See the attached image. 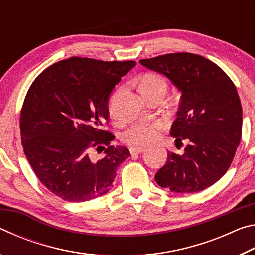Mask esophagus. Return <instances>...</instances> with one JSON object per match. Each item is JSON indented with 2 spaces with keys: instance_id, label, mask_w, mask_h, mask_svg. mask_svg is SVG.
Wrapping results in <instances>:
<instances>
[{
  "instance_id": "1",
  "label": "esophagus",
  "mask_w": 255,
  "mask_h": 255,
  "mask_svg": "<svg viewBox=\"0 0 255 255\" xmlns=\"http://www.w3.org/2000/svg\"><path fill=\"white\" fill-rule=\"evenodd\" d=\"M146 150L145 147H131L130 148V154L131 155H136V154H141Z\"/></svg>"
}]
</instances>
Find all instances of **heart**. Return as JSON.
<instances>
[{"label": "heart", "instance_id": "obj_1", "mask_svg": "<svg viewBox=\"0 0 255 255\" xmlns=\"http://www.w3.org/2000/svg\"><path fill=\"white\" fill-rule=\"evenodd\" d=\"M157 90H165L166 91V81L164 77L156 73H147L143 76L140 81V91L146 96L149 92L157 91ZM109 112L111 117H116L115 110V99L112 100ZM162 129V123H139L133 125L125 133V141L129 145L137 146H147L152 145L157 140L159 131Z\"/></svg>", "mask_w": 255, "mask_h": 255}]
</instances>
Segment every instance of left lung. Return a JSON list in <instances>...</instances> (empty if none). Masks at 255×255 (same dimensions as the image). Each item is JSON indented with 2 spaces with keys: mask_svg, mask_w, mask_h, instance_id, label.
Listing matches in <instances>:
<instances>
[{
  "mask_svg": "<svg viewBox=\"0 0 255 255\" xmlns=\"http://www.w3.org/2000/svg\"><path fill=\"white\" fill-rule=\"evenodd\" d=\"M161 73L181 94L171 127L182 155L167 152L155 181L172 192L192 193L210 187L230 169L242 136V106L236 88L221 67L200 55L174 53L140 59Z\"/></svg>",
  "mask_w": 255,
  "mask_h": 255,
  "instance_id": "1",
  "label": "left lung"
}]
</instances>
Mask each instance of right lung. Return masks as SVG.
Returning <instances> with one entry per match:
<instances>
[{
    "instance_id": "1",
    "label": "right lung",
    "mask_w": 255,
    "mask_h": 255,
    "mask_svg": "<svg viewBox=\"0 0 255 255\" xmlns=\"http://www.w3.org/2000/svg\"><path fill=\"white\" fill-rule=\"evenodd\" d=\"M135 65L71 57L46 68L28 90L20 114L23 152L40 182L63 200L88 201L114 187L130 153L112 146L115 136L101 127L111 91Z\"/></svg>"
}]
</instances>
